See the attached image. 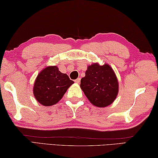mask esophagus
<instances>
[{"instance_id":"esophagus-1","label":"esophagus","mask_w":158,"mask_h":158,"mask_svg":"<svg viewBox=\"0 0 158 158\" xmlns=\"http://www.w3.org/2000/svg\"><path fill=\"white\" fill-rule=\"evenodd\" d=\"M80 81H81V79H80V78H78V79H77L76 80H75V83L76 84H80Z\"/></svg>"}]
</instances>
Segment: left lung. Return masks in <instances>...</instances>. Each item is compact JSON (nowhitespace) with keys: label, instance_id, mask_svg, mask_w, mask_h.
Segmentation results:
<instances>
[{"label":"left lung","instance_id":"8db88e82","mask_svg":"<svg viewBox=\"0 0 158 158\" xmlns=\"http://www.w3.org/2000/svg\"><path fill=\"white\" fill-rule=\"evenodd\" d=\"M81 79V87L90 102L98 107L111 105L118 93V81L114 69L107 63L89 65Z\"/></svg>","mask_w":158,"mask_h":158}]
</instances>
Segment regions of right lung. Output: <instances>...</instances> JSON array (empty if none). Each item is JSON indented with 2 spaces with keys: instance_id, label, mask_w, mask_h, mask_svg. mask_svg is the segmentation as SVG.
I'll return each instance as SVG.
<instances>
[{
  "instance_id": "1",
  "label": "right lung",
  "mask_w": 158,
  "mask_h": 158,
  "mask_svg": "<svg viewBox=\"0 0 158 158\" xmlns=\"http://www.w3.org/2000/svg\"><path fill=\"white\" fill-rule=\"evenodd\" d=\"M74 81L68 74L60 73L57 66H48L35 79L33 95L40 105L49 106L58 103Z\"/></svg>"
}]
</instances>
